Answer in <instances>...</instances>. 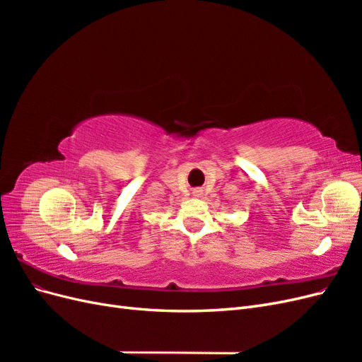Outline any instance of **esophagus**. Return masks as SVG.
<instances>
[{"mask_svg": "<svg viewBox=\"0 0 362 362\" xmlns=\"http://www.w3.org/2000/svg\"><path fill=\"white\" fill-rule=\"evenodd\" d=\"M199 193H201V192H194V194H199Z\"/></svg>", "mask_w": 362, "mask_h": 362, "instance_id": "obj_1", "label": "esophagus"}]
</instances>
